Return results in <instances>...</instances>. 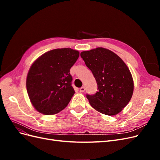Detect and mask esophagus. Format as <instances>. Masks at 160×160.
Returning <instances> with one entry per match:
<instances>
[{
    "instance_id": "obj_1",
    "label": "esophagus",
    "mask_w": 160,
    "mask_h": 160,
    "mask_svg": "<svg viewBox=\"0 0 160 160\" xmlns=\"http://www.w3.org/2000/svg\"><path fill=\"white\" fill-rule=\"evenodd\" d=\"M79 91H80V92H81V93H83V92H84L85 91V87H82V88H81L79 89Z\"/></svg>"
}]
</instances>
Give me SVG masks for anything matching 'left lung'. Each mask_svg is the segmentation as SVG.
Wrapping results in <instances>:
<instances>
[{"instance_id": "8db88e82", "label": "left lung", "mask_w": 160, "mask_h": 160, "mask_svg": "<svg viewBox=\"0 0 160 160\" xmlns=\"http://www.w3.org/2000/svg\"><path fill=\"white\" fill-rule=\"evenodd\" d=\"M81 57L98 83V91L86 95L90 105L105 115L119 113L133 92V81L128 66L115 53L102 47L81 52Z\"/></svg>"}]
</instances>
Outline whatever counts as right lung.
Returning a JSON list of instances; mask_svg holds the SVG:
<instances>
[{
	"mask_svg": "<svg viewBox=\"0 0 160 160\" xmlns=\"http://www.w3.org/2000/svg\"><path fill=\"white\" fill-rule=\"evenodd\" d=\"M79 56L70 48L57 49L33 62L27 77V90L33 107L44 115L64 109L75 93L70 69Z\"/></svg>",
	"mask_w": 160,
	"mask_h": 160,
	"instance_id": "1",
	"label": "right lung"
}]
</instances>
